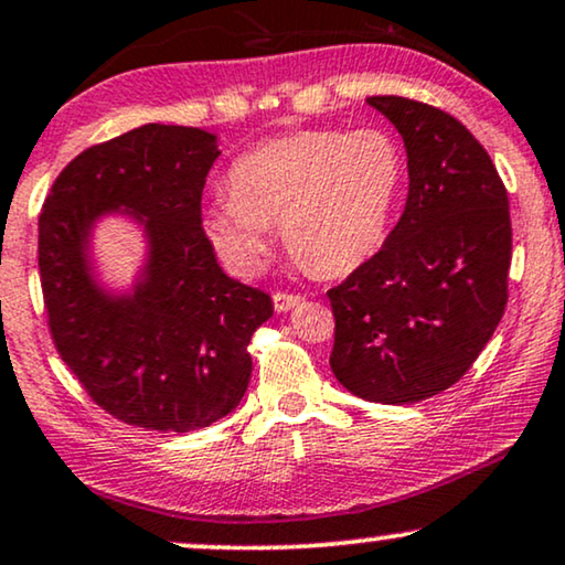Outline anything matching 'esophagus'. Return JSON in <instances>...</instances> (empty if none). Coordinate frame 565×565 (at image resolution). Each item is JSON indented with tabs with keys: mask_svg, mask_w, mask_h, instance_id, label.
I'll return each mask as SVG.
<instances>
[{
	"mask_svg": "<svg viewBox=\"0 0 565 565\" xmlns=\"http://www.w3.org/2000/svg\"><path fill=\"white\" fill-rule=\"evenodd\" d=\"M299 302H305L302 295H289V291H276L274 295V307L276 312H289L295 310Z\"/></svg>",
	"mask_w": 565,
	"mask_h": 565,
	"instance_id": "34e87169",
	"label": "esophagus"
}]
</instances>
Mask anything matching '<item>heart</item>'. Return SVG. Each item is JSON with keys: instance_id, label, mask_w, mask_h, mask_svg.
I'll list each match as a JSON object with an SVG mask.
<instances>
[{"instance_id": "1", "label": "heart", "mask_w": 565, "mask_h": 565, "mask_svg": "<svg viewBox=\"0 0 565 565\" xmlns=\"http://www.w3.org/2000/svg\"><path fill=\"white\" fill-rule=\"evenodd\" d=\"M408 162L385 129H307L268 139L230 164V193L204 214L209 243L239 276L263 268L270 222L322 276L364 266L385 245Z\"/></svg>"}]
</instances>
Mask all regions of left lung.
Returning a JSON list of instances; mask_svg holds the SVG:
<instances>
[{"mask_svg": "<svg viewBox=\"0 0 565 565\" xmlns=\"http://www.w3.org/2000/svg\"><path fill=\"white\" fill-rule=\"evenodd\" d=\"M408 152V201L382 250L328 289L330 370L349 393L408 405L460 382L509 299V195L455 116L401 95L366 97Z\"/></svg>", "mask_w": 565, "mask_h": 565, "instance_id": "left-lung-1", "label": "left lung"}]
</instances>
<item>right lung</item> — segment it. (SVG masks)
<instances>
[{"label":"right lung","mask_w":565,"mask_h":565,"mask_svg":"<svg viewBox=\"0 0 565 565\" xmlns=\"http://www.w3.org/2000/svg\"><path fill=\"white\" fill-rule=\"evenodd\" d=\"M220 152L191 126L147 124L87 147L51 185L38 216V270L58 356L93 403L145 431H195L243 401L247 345L274 315L263 289L214 258L201 195ZM116 205L146 222L150 263L126 300L86 270V232Z\"/></svg>","instance_id":"obj_1"}]
</instances>
